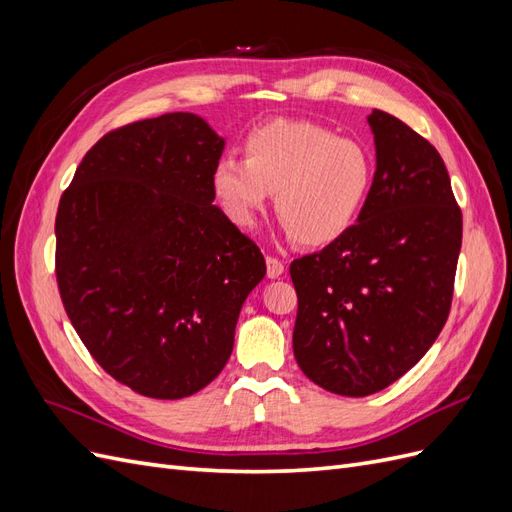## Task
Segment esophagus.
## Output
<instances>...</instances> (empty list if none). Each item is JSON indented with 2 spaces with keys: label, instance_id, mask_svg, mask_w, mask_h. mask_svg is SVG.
Returning a JSON list of instances; mask_svg holds the SVG:
<instances>
[{
  "label": "esophagus",
  "instance_id": "1",
  "mask_svg": "<svg viewBox=\"0 0 512 512\" xmlns=\"http://www.w3.org/2000/svg\"><path fill=\"white\" fill-rule=\"evenodd\" d=\"M284 271H286V267H284V262L280 258L267 256V275L271 277V280H275V277H280Z\"/></svg>",
  "mask_w": 512,
  "mask_h": 512
}]
</instances>
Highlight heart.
<instances>
[{
  "mask_svg": "<svg viewBox=\"0 0 512 512\" xmlns=\"http://www.w3.org/2000/svg\"><path fill=\"white\" fill-rule=\"evenodd\" d=\"M245 160L226 156L213 168V192L237 226H252L273 194V209L292 241H337L359 220L374 185L367 145L339 138L314 121L275 119L245 138Z\"/></svg>",
  "mask_w": 512,
  "mask_h": 512,
  "instance_id": "1",
  "label": "heart"
}]
</instances>
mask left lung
I'll list each match as a JSON object with an SVG mask.
<instances>
[{
	"label": "left lung",
	"instance_id": "obj_1",
	"mask_svg": "<svg viewBox=\"0 0 512 512\" xmlns=\"http://www.w3.org/2000/svg\"><path fill=\"white\" fill-rule=\"evenodd\" d=\"M367 121L376 175L365 209L346 235L290 265L294 359L309 380L346 397L386 389L436 342L463 228L436 147L378 108Z\"/></svg>",
	"mask_w": 512,
	"mask_h": 512
}]
</instances>
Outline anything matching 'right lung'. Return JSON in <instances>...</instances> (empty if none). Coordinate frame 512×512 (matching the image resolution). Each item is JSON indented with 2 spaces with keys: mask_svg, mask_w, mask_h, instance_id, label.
I'll list each match as a JSON object with an SVG mask.
<instances>
[{
  "mask_svg": "<svg viewBox=\"0 0 512 512\" xmlns=\"http://www.w3.org/2000/svg\"><path fill=\"white\" fill-rule=\"evenodd\" d=\"M224 138L192 113L111 130L61 194L55 275L81 342L117 382L153 399L198 393L235 344L258 245L213 205Z\"/></svg>",
  "mask_w": 512,
  "mask_h": 512,
  "instance_id": "add662e5",
  "label": "right lung"
}]
</instances>
